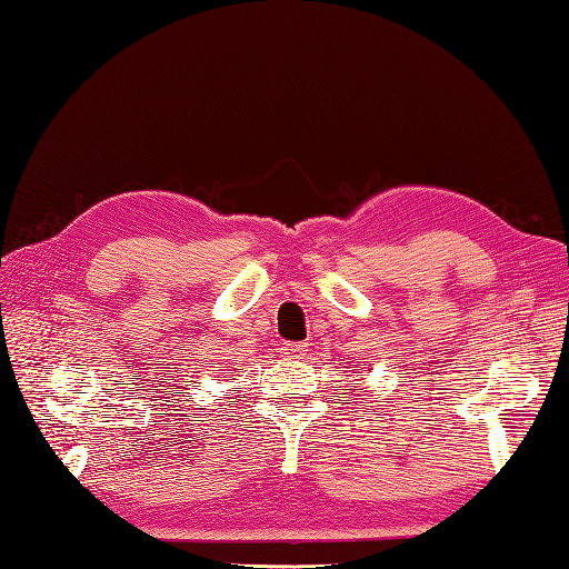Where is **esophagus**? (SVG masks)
<instances>
[{
  "label": "esophagus",
  "mask_w": 569,
  "mask_h": 569,
  "mask_svg": "<svg viewBox=\"0 0 569 569\" xmlns=\"http://www.w3.org/2000/svg\"><path fill=\"white\" fill-rule=\"evenodd\" d=\"M305 351H307V343H282V353L287 356V358H301L305 356Z\"/></svg>",
  "instance_id": "1"
}]
</instances>
